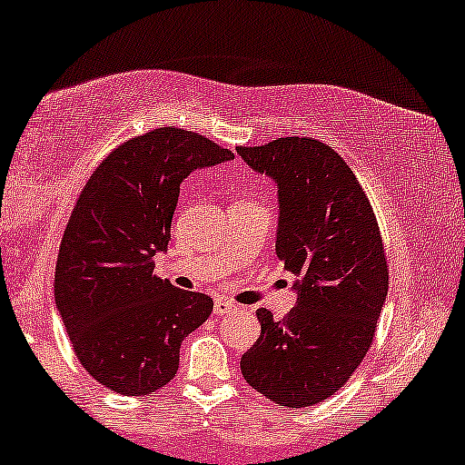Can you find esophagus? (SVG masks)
<instances>
[{
  "label": "esophagus",
  "instance_id": "esophagus-1",
  "mask_svg": "<svg viewBox=\"0 0 465 465\" xmlns=\"http://www.w3.org/2000/svg\"><path fill=\"white\" fill-rule=\"evenodd\" d=\"M232 311H234L232 302H228L226 298H215V302H213L215 315H226V313H232Z\"/></svg>",
  "mask_w": 465,
  "mask_h": 465
}]
</instances>
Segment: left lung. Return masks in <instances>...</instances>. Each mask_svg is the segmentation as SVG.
<instances>
[{"mask_svg":"<svg viewBox=\"0 0 465 465\" xmlns=\"http://www.w3.org/2000/svg\"><path fill=\"white\" fill-rule=\"evenodd\" d=\"M237 154L277 183L275 250L296 275L283 320L258 309L262 332L241 358L253 390L302 409L332 396L371 349L387 296L379 224L349 164L313 137H279Z\"/></svg>","mask_w":465,"mask_h":465,"instance_id":"obj_1","label":"left lung"}]
</instances>
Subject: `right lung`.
<instances>
[{
    "label": "right lung",
    "instance_id": "1",
    "mask_svg": "<svg viewBox=\"0 0 465 465\" xmlns=\"http://www.w3.org/2000/svg\"><path fill=\"white\" fill-rule=\"evenodd\" d=\"M199 133L154 129L118 145L94 169L59 247L54 302L84 371L123 396L161 390L180 347L212 315L213 301L154 275L167 252L180 183L232 161Z\"/></svg>",
    "mask_w": 465,
    "mask_h": 465
}]
</instances>
